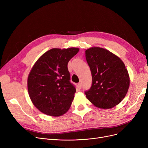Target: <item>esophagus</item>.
<instances>
[{"label": "esophagus", "mask_w": 148, "mask_h": 148, "mask_svg": "<svg viewBox=\"0 0 148 148\" xmlns=\"http://www.w3.org/2000/svg\"><path fill=\"white\" fill-rule=\"evenodd\" d=\"M78 87H79L80 89H81V88H82V83H78Z\"/></svg>", "instance_id": "34e87169"}]
</instances>
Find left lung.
Segmentation results:
<instances>
[{
    "label": "left lung",
    "mask_w": 148,
    "mask_h": 148,
    "mask_svg": "<svg viewBox=\"0 0 148 148\" xmlns=\"http://www.w3.org/2000/svg\"><path fill=\"white\" fill-rule=\"evenodd\" d=\"M92 74V85L84 92L96 107L110 108L125 97L130 78L125 65L119 58L106 49L92 47L85 51Z\"/></svg>",
    "instance_id": "left-lung-1"
}]
</instances>
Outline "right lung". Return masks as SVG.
<instances>
[{
	"instance_id": "add662e5",
	"label": "right lung",
	"mask_w": 148,
	"mask_h": 148,
	"mask_svg": "<svg viewBox=\"0 0 148 148\" xmlns=\"http://www.w3.org/2000/svg\"><path fill=\"white\" fill-rule=\"evenodd\" d=\"M78 48L52 49L38 59L29 74L27 89L34 106L42 113L59 116L71 105L76 91L70 82L68 63Z\"/></svg>"
}]
</instances>
